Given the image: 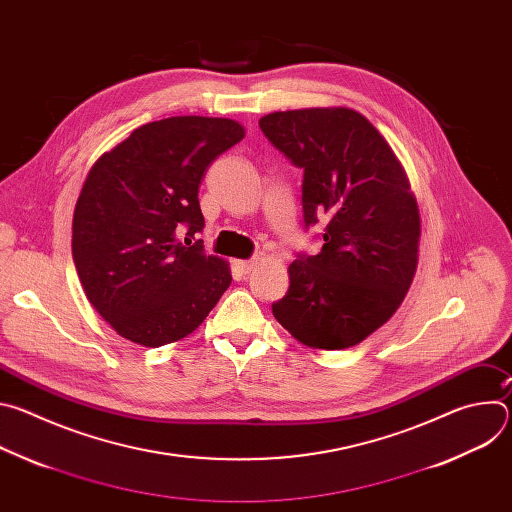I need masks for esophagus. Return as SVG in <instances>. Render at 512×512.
<instances>
[{"instance_id": "34e87169", "label": "esophagus", "mask_w": 512, "mask_h": 512, "mask_svg": "<svg viewBox=\"0 0 512 512\" xmlns=\"http://www.w3.org/2000/svg\"><path fill=\"white\" fill-rule=\"evenodd\" d=\"M235 267L241 271V273H251L255 267H257V259H249V261H235Z\"/></svg>"}]
</instances>
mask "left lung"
Masks as SVG:
<instances>
[{
  "mask_svg": "<svg viewBox=\"0 0 512 512\" xmlns=\"http://www.w3.org/2000/svg\"><path fill=\"white\" fill-rule=\"evenodd\" d=\"M259 127L304 170L306 227L328 216L322 251L289 265V289L273 316L310 348H350L397 312L413 281L421 221L409 178L354 109L275 111Z\"/></svg>",
  "mask_w": 512,
  "mask_h": 512,
  "instance_id": "obj_1",
  "label": "left lung"
}]
</instances>
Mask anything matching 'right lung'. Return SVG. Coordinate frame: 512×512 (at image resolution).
<instances>
[{
	"label": "right lung",
	"mask_w": 512,
	"mask_h": 512,
	"mask_svg": "<svg viewBox=\"0 0 512 512\" xmlns=\"http://www.w3.org/2000/svg\"><path fill=\"white\" fill-rule=\"evenodd\" d=\"M245 137L239 121L182 115L137 127L91 168L72 216V259L111 328L158 348L194 332L231 285L204 255L198 186ZM185 241H181V237Z\"/></svg>",
	"instance_id": "add662e5"
}]
</instances>
